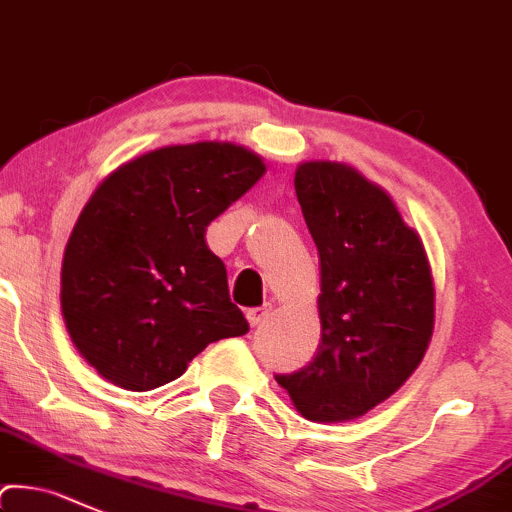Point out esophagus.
I'll list each match as a JSON object with an SVG mask.
<instances>
[{"label":"esophagus","instance_id":"1","mask_svg":"<svg viewBox=\"0 0 512 512\" xmlns=\"http://www.w3.org/2000/svg\"><path fill=\"white\" fill-rule=\"evenodd\" d=\"M271 310H273L271 302H266V305H261V307H249V310H246V320H249L251 327H258V324H263L268 320Z\"/></svg>","mask_w":512,"mask_h":512}]
</instances>
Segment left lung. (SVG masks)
Instances as JSON below:
<instances>
[{"mask_svg": "<svg viewBox=\"0 0 512 512\" xmlns=\"http://www.w3.org/2000/svg\"><path fill=\"white\" fill-rule=\"evenodd\" d=\"M295 192L320 254L322 344L276 381L307 420H351L393 395L425 356L430 263L393 200L356 170L302 163Z\"/></svg>", "mask_w": 512, "mask_h": 512, "instance_id": "1", "label": "left lung"}]
</instances>
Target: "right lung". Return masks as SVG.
<instances>
[{"instance_id": "right-lung-1", "label": "right lung", "mask_w": 512, "mask_h": 512, "mask_svg": "<svg viewBox=\"0 0 512 512\" xmlns=\"http://www.w3.org/2000/svg\"><path fill=\"white\" fill-rule=\"evenodd\" d=\"M263 173L256 153L202 141L124 163L95 190L65 246L60 305L100 376L153 390L207 344L249 332L205 232Z\"/></svg>"}]
</instances>
